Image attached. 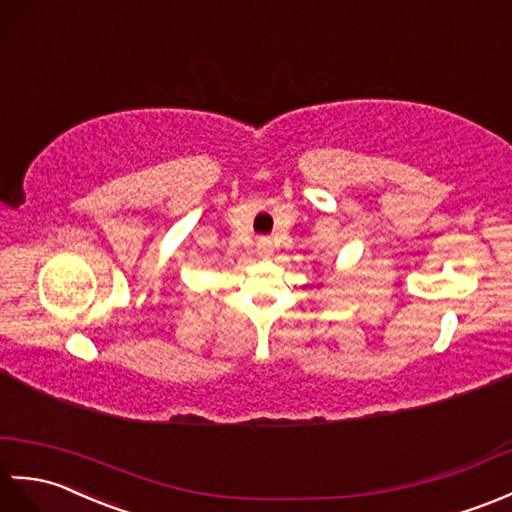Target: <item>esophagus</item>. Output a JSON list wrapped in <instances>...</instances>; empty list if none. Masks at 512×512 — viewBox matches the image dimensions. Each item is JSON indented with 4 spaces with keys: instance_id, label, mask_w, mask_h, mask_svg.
<instances>
[{
    "instance_id": "esophagus-1",
    "label": "esophagus",
    "mask_w": 512,
    "mask_h": 512,
    "mask_svg": "<svg viewBox=\"0 0 512 512\" xmlns=\"http://www.w3.org/2000/svg\"><path fill=\"white\" fill-rule=\"evenodd\" d=\"M256 249H258L260 256L269 258L271 254H274V238H271V236H260L258 241H256Z\"/></svg>"
}]
</instances>
